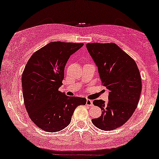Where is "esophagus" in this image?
<instances>
[{
  "mask_svg": "<svg viewBox=\"0 0 159 159\" xmlns=\"http://www.w3.org/2000/svg\"><path fill=\"white\" fill-rule=\"evenodd\" d=\"M86 105L88 106H93V101L90 99H87L86 101Z\"/></svg>",
  "mask_w": 159,
  "mask_h": 159,
  "instance_id": "esophagus-1",
  "label": "esophagus"
}]
</instances>
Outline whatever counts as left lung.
I'll return each instance as SVG.
<instances>
[{
  "mask_svg": "<svg viewBox=\"0 0 159 159\" xmlns=\"http://www.w3.org/2000/svg\"><path fill=\"white\" fill-rule=\"evenodd\" d=\"M86 47L102 84L109 90L107 102L93 101L102 114L92 122L106 131L116 129L129 120L138 106L142 90L140 71L133 58L115 43H88Z\"/></svg>",
  "mask_w": 159,
  "mask_h": 159,
  "instance_id": "left-lung-1",
  "label": "left lung"
}]
</instances>
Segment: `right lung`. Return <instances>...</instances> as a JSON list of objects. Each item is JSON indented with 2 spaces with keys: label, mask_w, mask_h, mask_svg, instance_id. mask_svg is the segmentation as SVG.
<instances>
[{
  "label": "right lung",
  "mask_w": 159,
  "mask_h": 159,
  "mask_svg": "<svg viewBox=\"0 0 159 159\" xmlns=\"http://www.w3.org/2000/svg\"><path fill=\"white\" fill-rule=\"evenodd\" d=\"M83 43L51 42L32 54L21 76L25 106L31 120L43 130L56 132L71 122L75 108L86 98L69 97L58 90L64 67Z\"/></svg>",
  "instance_id": "add662e5"
}]
</instances>
